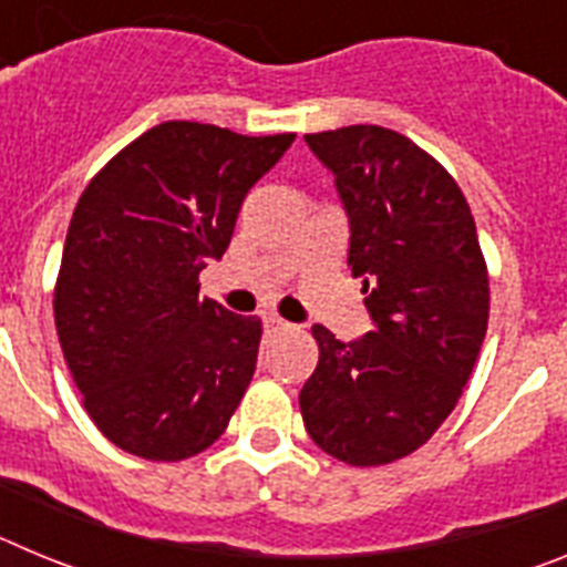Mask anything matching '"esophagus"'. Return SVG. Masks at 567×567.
Returning a JSON list of instances; mask_svg holds the SVG:
<instances>
[{"label": "esophagus", "instance_id": "esophagus-1", "mask_svg": "<svg viewBox=\"0 0 567 567\" xmlns=\"http://www.w3.org/2000/svg\"><path fill=\"white\" fill-rule=\"evenodd\" d=\"M264 329H267L269 334H278V332H289V329L295 327L289 323V320L278 318V315H267V318H264Z\"/></svg>", "mask_w": 567, "mask_h": 567}]
</instances>
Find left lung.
Segmentation results:
<instances>
[{"label": "left lung", "instance_id": "8db88e82", "mask_svg": "<svg viewBox=\"0 0 567 567\" xmlns=\"http://www.w3.org/2000/svg\"><path fill=\"white\" fill-rule=\"evenodd\" d=\"M349 213V267L374 332L320 358L300 389L309 437L349 465L417 452L457 405L488 329V267L463 189L423 147L378 124L309 133Z\"/></svg>", "mask_w": 567, "mask_h": 567}]
</instances>
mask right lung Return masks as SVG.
<instances>
[{
    "label": "right lung",
    "mask_w": 567,
    "mask_h": 567,
    "mask_svg": "<svg viewBox=\"0 0 567 567\" xmlns=\"http://www.w3.org/2000/svg\"><path fill=\"white\" fill-rule=\"evenodd\" d=\"M292 142L164 122L79 195L53 318L84 412L122 452L178 463L229 425L264 329L198 298V275L221 258L244 195Z\"/></svg>",
    "instance_id": "add662e5"
}]
</instances>
